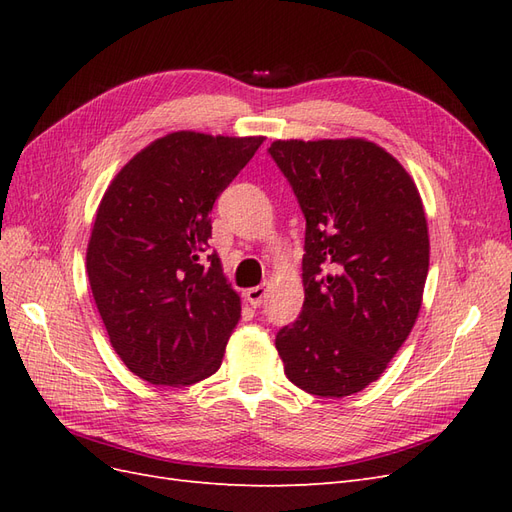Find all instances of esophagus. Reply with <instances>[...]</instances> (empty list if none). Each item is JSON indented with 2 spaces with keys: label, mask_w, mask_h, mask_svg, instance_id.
I'll return each mask as SVG.
<instances>
[{
  "label": "esophagus",
  "mask_w": 512,
  "mask_h": 512,
  "mask_svg": "<svg viewBox=\"0 0 512 512\" xmlns=\"http://www.w3.org/2000/svg\"><path fill=\"white\" fill-rule=\"evenodd\" d=\"M267 294H269V288L265 284H260V286H254L250 290H245V299H247V303H250V305L258 307L262 301L267 299Z\"/></svg>",
  "instance_id": "34e87169"
}]
</instances>
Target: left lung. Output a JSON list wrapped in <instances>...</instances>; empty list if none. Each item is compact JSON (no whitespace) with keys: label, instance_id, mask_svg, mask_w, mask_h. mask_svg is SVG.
I'll list each match as a JSON object with an SVG mask.
<instances>
[{"label":"left lung","instance_id":"obj_1","mask_svg":"<svg viewBox=\"0 0 512 512\" xmlns=\"http://www.w3.org/2000/svg\"><path fill=\"white\" fill-rule=\"evenodd\" d=\"M269 153L305 215L303 312L277 333V354L305 393L354 395L382 376L418 318L429 271L421 194L365 138H290Z\"/></svg>","mask_w":512,"mask_h":512}]
</instances>
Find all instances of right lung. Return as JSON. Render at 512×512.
Wrapping results in <instances>:
<instances>
[{"label":"right lung","instance_id":"obj_1","mask_svg":"<svg viewBox=\"0 0 512 512\" xmlns=\"http://www.w3.org/2000/svg\"><path fill=\"white\" fill-rule=\"evenodd\" d=\"M265 136L170 132L108 185L87 277L111 346L149 384L188 386L220 369L241 297L209 252V213Z\"/></svg>","mask_w":512,"mask_h":512}]
</instances>
